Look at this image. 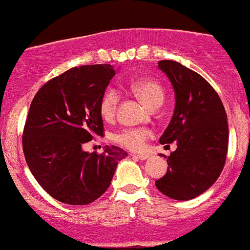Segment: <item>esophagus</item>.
Instances as JSON below:
<instances>
[{"mask_svg":"<svg viewBox=\"0 0 250 250\" xmlns=\"http://www.w3.org/2000/svg\"><path fill=\"white\" fill-rule=\"evenodd\" d=\"M131 156L135 158L141 159V161H146V159L149 158V155H136V154H131Z\"/></svg>","mask_w":250,"mask_h":250,"instance_id":"obj_1","label":"esophagus"}]
</instances>
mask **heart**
Returning a JSON list of instances; mask_svg holds the SVG:
<instances>
[{"label": "heart", "instance_id": "heart-1", "mask_svg": "<svg viewBox=\"0 0 250 250\" xmlns=\"http://www.w3.org/2000/svg\"><path fill=\"white\" fill-rule=\"evenodd\" d=\"M129 88L135 95L149 108H157L161 106L164 99V91L157 81L152 79H137L129 83ZM120 96L116 89L108 88L102 95L99 104V112L104 120H112L116 113ZM150 136V133L146 129H125L114 135V141L125 148L141 150L144 146V142Z\"/></svg>", "mask_w": 250, "mask_h": 250}]
</instances>
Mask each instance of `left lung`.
<instances>
[{
	"label": "left lung",
	"instance_id": "1",
	"mask_svg": "<svg viewBox=\"0 0 250 250\" xmlns=\"http://www.w3.org/2000/svg\"><path fill=\"white\" fill-rule=\"evenodd\" d=\"M158 68L169 78L176 99L159 143L176 141L177 149L167 159V173L155 184L171 199L190 200L211 188L224 169L227 114L218 93L197 72L173 60H161Z\"/></svg>",
	"mask_w": 250,
	"mask_h": 250
}]
</instances>
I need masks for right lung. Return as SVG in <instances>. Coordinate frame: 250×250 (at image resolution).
I'll return each instance as SVG.
<instances>
[{
	"label": "right lung",
	"mask_w": 250,
	"mask_h": 250,
	"mask_svg": "<svg viewBox=\"0 0 250 250\" xmlns=\"http://www.w3.org/2000/svg\"><path fill=\"white\" fill-rule=\"evenodd\" d=\"M116 74L112 65L73 67L47 81L30 104L23 151L38 184L58 201L87 205L109 188L117 163L128 156L115 146L104 152L83 144L104 136L99 104Z\"/></svg>",
	"instance_id": "add662e5"
}]
</instances>
